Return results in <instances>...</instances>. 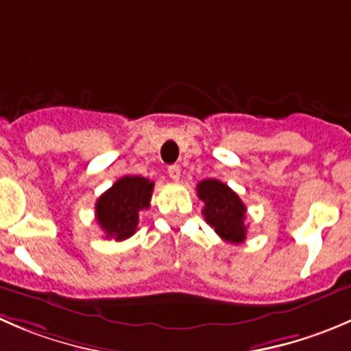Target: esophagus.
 Here are the masks:
<instances>
[{"label":"esophagus","mask_w":351,"mask_h":351,"mask_svg":"<svg viewBox=\"0 0 351 351\" xmlns=\"http://www.w3.org/2000/svg\"><path fill=\"white\" fill-rule=\"evenodd\" d=\"M180 173H182V171H180V166L178 165H171L168 168V175H169V178L173 180V182H178V180H180Z\"/></svg>","instance_id":"1"}]
</instances>
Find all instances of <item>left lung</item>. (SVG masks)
Masks as SVG:
<instances>
[{
  "mask_svg": "<svg viewBox=\"0 0 351 351\" xmlns=\"http://www.w3.org/2000/svg\"><path fill=\"white\" fill-rule=\"evenodd\" d=\"M197 195L204 202L202 214L223 240L241 243L247 238L245 213L247 207L240 197L219 180H202L197 185Z\"/></svg>",
  "mask_w": 351,
  "mask_h": 351,
  "instance_id": "obj_1",
  "label": "left lung"
}]
</instances>
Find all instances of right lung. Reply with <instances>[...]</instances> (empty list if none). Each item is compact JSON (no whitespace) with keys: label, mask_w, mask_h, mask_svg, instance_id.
I'll use <instances>...</instances> for the list:
<instances>
[{"label":"right lung","mask_w":351,"mask_h":351,"mask_svg":"<svg viewBox=\"0 0 351 351\" xmlns=\"http://www.w3.org/2000/svg\"><path fill=\"white\" fill-rule=\"evenodd\" d=\"M154 182L144 176H123L96 202V219L106 238L127 240L137 231L138 213L149 209Z\"/></svg>","instance_id":"add662e5"}]
</instances>
